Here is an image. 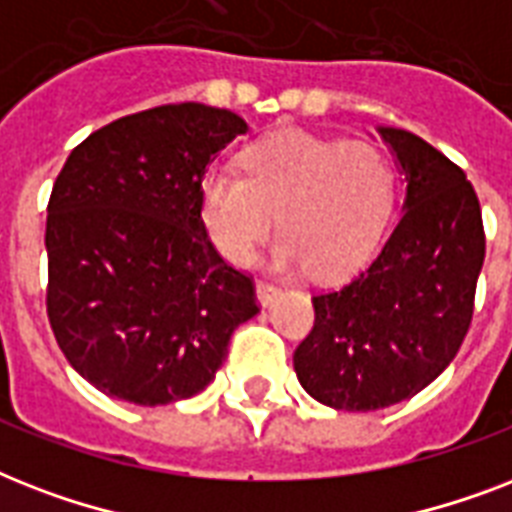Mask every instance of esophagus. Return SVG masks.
<instances>
[{
	"label": "esophagus",
	"mask_w": 512,
	"mask_h": 512,
	"mask_svg": "<svg viewBox=\"0 0 512 512\" xmlns=\"http://www.w3.org/2000/svg\"><path fill=\"white\" fill-rule=\"evenodd\" d=\"M255 295H257V303L263 305V308H268V305L276 303V297L281 295V289L273 287V284H268V281H257Z\"/></svg>",
	"instance_id": "34e87169"
}]
</instances>
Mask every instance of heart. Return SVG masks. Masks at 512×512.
Instances as JSON below:
<instances>
[{
  "instance_id": "heart-1",
  "label": "heart",
  "mask_w": 512,
  "mask_h": 512,
  "mask_svg": "<svg viewBox=\"0 0 512 512\" xmlns=\"http://www.w3.org/2000/svg\"><path fill=\"white\" fill-rule=\"evenodd\" d=\"M241 167L244 177L215 167L199 183L201 223L225 260L247 265L276 220L279 271L311 265L316 279H340L369 260L393 207L380 148L289 130L252 143Z\"/></svg>"
}]
</instances>
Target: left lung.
I'll return each instance as SVG.
<instances>
[{"label":"left lung","instance_id":"left-lung-1","mask_svg":"<svg viewBox=\"0 0 512 512\" xmlns=\"http://www.w3.org/2000/svg\"><path fill=\"white\" fill-rule=\"evenodd\" d=\"M404 175L396 228L369 268L313 297L316 324L295 350L308 396L374 412L428 388L457 356L484 265V223L465 172L414 132L377 124Z\"/></svg>","mask_w":512,"mask_h":512}]
</instances>
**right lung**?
Here are the masks:
<instances>
[{"mask_svg": "<svg viewBox=\"0 0 512 512\" xmlns=\"http://www.w3.org/2000/svg\"><path fill=\"white\" fill-rule=\"evenodd\" d=\"M247 130L225 108L159 106L92 132L63 164L47 204V316L100 393L138 406L196 396L260 313L199 209L207 167Z\"/></svg>", "mask_w": 512, "mask_h": 512, "instance_id": "1", "label": "right lung"}]
</instances>
